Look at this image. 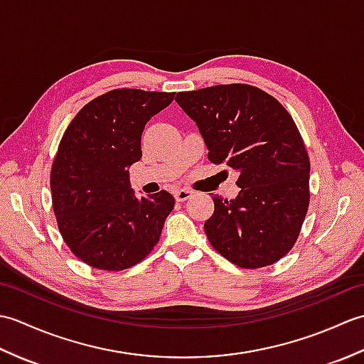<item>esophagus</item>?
Returning <instances> with one entry per match:
<instances>
[{"instance_id":"esophagus-1","label":"esophagus","mask_w":364,"mask_h":364,"mask_svg":"<svg viewBox=\"0 0 364 364\" xmlns=\"http://www.w3.org/2000/svg\"><path fill=\"white\" fill-rule=\"evenodd\" d=\"M192 196H194V192H192L191 189H178V191H175L176 202H186V200L191 198Z\"/></svg>"}]
</instances>
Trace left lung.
<instances>
[{"mask_svg":"<svg viewBox=\"0 0 364 364\" xmlns=\"http://www.w3.org/2000/svg\"><path fill=\"white\" fill-rule=\"evenodd\" d=\"M213 164L239 173L235 200L213 197L205 233L215 252L242 269L274 264L292 249L310 206V158L291 114L250 84L178 92Z\"/></svg>","mask_w":364,"mask_h":364,"instance_id":"left-lung-1","label":"left lung"}]
</instances>
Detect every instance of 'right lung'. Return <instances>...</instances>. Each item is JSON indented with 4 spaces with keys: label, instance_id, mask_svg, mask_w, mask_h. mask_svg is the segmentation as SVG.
I'll return each mask as SVG.
<instances>
[{
    "label": "right lung",
    "instance_id": "obj_1",
    "mask_svg": "<svg viewBox=\"0 0 364 364\" xmlns=\"http://www.w3.org/2000/svg\"><path fill=\"white\" fill-rule=\"evenodd\" d=\"M175 92L114 89L75 115L50 175L53 211L64 242L90 267L119 272L158 244L175 198L167 191L136 198L129 166L142 158L141 137Z\"/></svg>",
    "mask_w": 364,
    "mask_h": 364
}]
</instances>
